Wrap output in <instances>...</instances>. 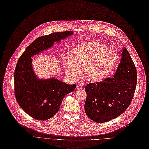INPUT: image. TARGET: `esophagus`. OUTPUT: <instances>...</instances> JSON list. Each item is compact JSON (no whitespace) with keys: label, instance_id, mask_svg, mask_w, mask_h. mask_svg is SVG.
Returning <instances> with one entry per match:
<instances>
[{"label":"esophagus","instance_id":"obj_1","mask_svg":"<svg viewBox=\"0 0 149 149\" xmlns=\"http://www.w3.org/2000/svg\"><path fill=\"white\" fill-rule=\"evenodd\" d=\"M76 88H77V90L82 89V86H81V84H77V87H76Z\"/></svg>","mask_w":149,"mask_h":149}]
</instances>
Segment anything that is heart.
Wrapping results in <instances>:
<instances>
[{
    "instance_id": "obj_1",
    "label": "heart",
    "mask_w": 149,
    "mask_h": 149,
    "mask_svg": "<svg viewBox=\"0 0 149 149\" xmlns=\"http://www.w3.org/2000/svg\"><path fill=\"white\" fill-rule=\"evenodd\" d=\"M118 61L115 50L97 42H88L76 45L72 59L66 67V74L76 79L82 70L85 81L100 82L111 73Z\"/></svg>"
}]
</instances>
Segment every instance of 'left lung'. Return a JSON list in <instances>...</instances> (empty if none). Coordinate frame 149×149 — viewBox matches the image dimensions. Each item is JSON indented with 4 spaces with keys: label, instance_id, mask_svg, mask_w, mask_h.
Instances as JSON below:
<instances>
[{
    "label": "left lung",
    "instance_id": "8db88e82",
    "mask_svg": "<svg viewBox=\"0 0 149 149\" xmlns=\"http://www.w3.org/2000/svg\"><path fill=\"white\" fill-rule=\"evenodd\" d=\"M137 84L136 68L124 48L116 72L112 77L87 84L84 108L87 116L97 123L108 122L129 107Z\"/></svg>",
    "mask_w": 149,
    "mask_h": 149
}]
</instances>
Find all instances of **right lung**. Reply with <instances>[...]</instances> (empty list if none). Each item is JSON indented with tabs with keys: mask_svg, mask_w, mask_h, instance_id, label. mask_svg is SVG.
I'll use <instances>...</instances> for the list:
<instances>
[{
	"mask_svg": "<svg viewBox=\"0 0 149 149\" xmlns=\"http://www.w3.org/2000/svg\"><path fill=\"white\" fill-rule=\"evenodd\" d=\"M72 34L73 31H63L39 37L28 46L17 61L14 74L16 99L20 107L34 119L44 121L52 118L59 111L63 98L76 85L54 78L39 80L32 69L31 56Z\"/></svg>",
	"mask_w": 149,
	"mask_h": 149,
	"instance_id": "1",
	"label": "right lung"
}]
</instances>
